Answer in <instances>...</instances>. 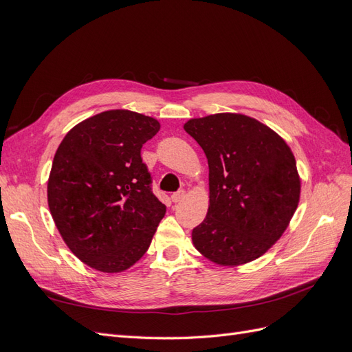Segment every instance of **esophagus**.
I'll return each instance as SVG.
<instances>
[{
	"label": "esophagus",
	"instance_id": "esophagus-1",
	"mask_svg": "<svg viewBox=\"0 0 352 352\" xmlns=\"http://www.w3.org/2000/svg\"><path fill=\"white\" fill-rule=\"evenodd\" d=\"M184 198H185V190H177V192H175L172 195V201L173 202H180Z\"/></svg>",
	"mask_w": 352,
	"mask_h": 352
}]
</instances>
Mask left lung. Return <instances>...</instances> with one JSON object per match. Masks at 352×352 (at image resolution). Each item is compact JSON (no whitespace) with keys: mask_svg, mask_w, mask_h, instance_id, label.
Segmentation results:
<instances>
[{"mask_svg":"<svg viewBox=\"0 0 352 352\" xmlns=\"http://www.w3.org/2000/svg\"><path fill=\"white\" fill-rule=\"evenodd\" d=\"M184 129L208 162L210 204L192 230L194 247L228 267L261 257L283 235L300 202L301 179L289 145L239 113L190 119Z\"/></svg>","mask_w":352,"mask_h":352,"instance_id":"8db88e82","label":"left lung"}]
</instances>
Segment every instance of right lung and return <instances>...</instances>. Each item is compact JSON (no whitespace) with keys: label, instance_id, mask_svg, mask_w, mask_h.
Returning a JSON list of instances; mask_svg holds the SVG:
<instances>
[{"label":"right lung","instance_id":"1","mask_svg":"<svg viewBox=\"0 0 352 352\" xmlns=\"http://www.w3.org/2000/svg\"><path fill=\"white\" fill-rule=\"evenodd\" d=\"M158 131L154 117L109 110L72 127L57 148L47 186L51 216L70 251L95 270L132 267L164 217L141 158Z\"/></svg>","mask_w":352,"mask_h":352}]
</instances>
